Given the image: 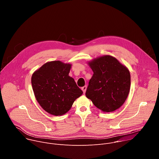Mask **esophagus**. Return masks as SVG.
Masks as SVG:
<instances>
[{
  "label": "esophagus",
  "mask_w": 159,
  "mask_h": 159,
  "mask_svg": "<svg viewBox=\"0 0 159 159\" xmlns=\"http://www.w3.org/2000/svg\"><path fill=\"white\" fill-rule=\"evenodd\" d=\"M87 87L86 85H85V86H84V87H82V91H83L84 94H85V92H86Z\"/></svg>",
  "instance_id": "1"
}]
</instances>
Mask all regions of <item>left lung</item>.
Returning <instances> with one entry per match:
<instances>
[{
  "instance_id": "left-lung-1",
  "label": "left lung",
  "mask_w": 159,
  "mask_h": 159,
  "mask_svg": "<svg viewBox=\"0 0 159 159\" xmlns=\"http://www.w3.org/2000/svg\"><path fill=\"white\" fill-rule=\"evenodd\" d=\"M88 65L94 74L89 80L86 97L104 112L119 109L130 90L131 77L128 68L108 55L89 61Z\"/></svg>"
}]
</instances>
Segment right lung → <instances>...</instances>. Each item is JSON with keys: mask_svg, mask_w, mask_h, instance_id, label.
<instances>
[{"mask_svg": "<svg viewBox=\"0 0 159 159\" xmlns=\"http://www.w3.org/2000/svg\"><path fill=\"white\" fill-rule=\"evenodd\" d=\"M72 64L60 60L47 62L32 75L31 84L36 101L47 112L61 116L69 111L83 94L69 75Z\"/></svg>", "mask_w": 159, "mask_h": 159, "instance_id": "obj_1", "label": "right lung"}]
</instances>
